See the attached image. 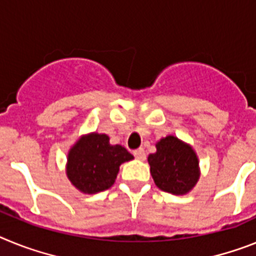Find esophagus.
I'll return each instance as SVG.
<instances>
[{
    "label": "esophagus",
    "instance_id": "obj_1",
    "mask_svg": "<svg viewBox=\"0 0 256 256\" xmlns=\"http://www.w3.org/2000/svg\"><path fill=\"white\" fill-rule=\"evenodd\" d=\"M134 156L136 160H140V161H144L146 160V152H144L143 148H139V150H134Z\"/></svg>",
    "mask_w": 256,
    "mask_h": 256
}]
</instances>
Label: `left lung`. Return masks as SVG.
<instances>
[{"label":"left lung","instance_id":"1","mask_svg":"<svg viewBox=\"0 0 256 256\" xmlns=\"http://www.w3.org/2000/svg\"><path fill=\"white\" fill-rule=\"evenodd\" d=\"M157 152L148 157L156 186L164 192L184 194L200 178L198 158L188 144L175 136H166L156 144Z\"/></svg>","mask_w":256,"mask_h":256}]
</instances>
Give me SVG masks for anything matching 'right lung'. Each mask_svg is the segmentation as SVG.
I'll list each match as a JSON object with an SVG mask.
<instances>
[{"instance_id":"right-lung-1","label":"right lung","mask_w":256,"mask_h":256,"mask_svg":"<svg viewBox=\"0 0 256 256\" xmlns=\"http://www.w3.org/2000/svg\"><path fill=\"white\" fill-rule=\"evenodd\" d=\"M132 158L122 146H110L106 134L94 132L82 136L70 150L66 175L81 192H103L113 186L120 165Z\"/></svg>"}]
</instances>
